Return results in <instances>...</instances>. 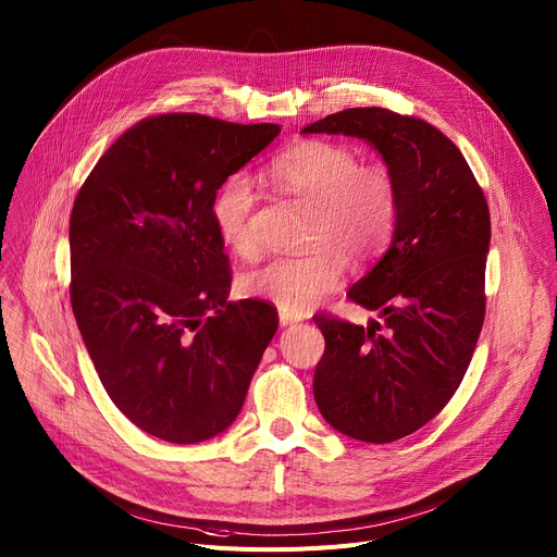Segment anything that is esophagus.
<instances>
[{
    "mask_svg": "<svg viewBox=\"0 0 557 557\" xmlns=\"http://www.w3.org/2000/svg\"><path fill=\"white\" fill-rule=\"evenodd\" d=\"M302 318H305L302 313H294V311H288V309H280V325H282V327L300 323Z\"/></svg>",
    "mask_w": 557,
    "mask_h": 557,
    "instance_id": "obj_1",
    "label": "esophagus"
}]
</instances>
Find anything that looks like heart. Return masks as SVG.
<instances>
[{
    "instance_id": "1",
    "label": "heart",
    "mask_w": 557,
    "mask_h": 557,
    "mask_svg": "<svg viewBox=\"0 0 557 557\" xmlns=\"http://www.w3.org/2000/svg\"><path fill=\"white\" fill-rule=\"evenodd\" d=\"M267 181L311 202L309 250L273 257L242 277L246 296L271 300L294 313L327 298L347 273L349 255L368 261L382 252L397 223V183L384 164H361L347 144L305 139L267 166ZM257 194L237 173L216 189L212 221L221 242L242 257L257 252L252 227Z\"/></svg>"
}]
</instances>
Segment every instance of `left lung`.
I'll return each instance as SVG.
<instances>
[{"instance_id":"1","label":"left lung","mask_w":557,"mask_h":557,"mask_svg":"<svg viewBox=\"0 0 557 557\" xmlns=\"http://www.w3.org/2000/svg\"><path fill=\"white\" fill-rule=\"evenodd\" d=\"M302 133L372 144L397 183L393 244L347 298L382 323L313 315L325 336L313 397L323 418L361 443L411 435L458 391L485 318L490 210L458 146L418 116L347 108Z\"/></svg>"}]
</instances>
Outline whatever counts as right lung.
<instances>
[{
    "mask_svg": "<svg viewBox=\"0 0 557 557\" xmlns=\"http://www.w3.org/2000/svg\"><path fill=\"white\" fill-rule=\"evenodd\" d=\"M277 124L194 112L146 116L101 156L70 219V298L114 406L141 431L194 445L239 416L277 332L269 302H227L216 189Z\"/></svg>",
    "mask_w": 557,
    "mask_h": 557,
    "instance_id": "add662e5",
    "label": "right lung"
}]
</instances>
